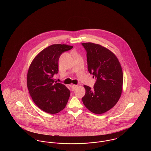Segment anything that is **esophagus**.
<instances>
[{
	"instance_id": "1",
	"label": "esophagus",
	"mask_w": 151,
	"mask_h": 151,
	"mask_svg": "<svg viewBox=\"0 0 151 151\" xmlns=\"http://www.w3.org/2000/svg\"><path fill=\"white\" fill-rule=\"evenodd\" d=\"M76 87H77L76 85H72V86H71V88L72 91H73Z\"/></svg>"
}]
</instances>
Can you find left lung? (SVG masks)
<instances>
[{
    "label": "left lung",
    "mask_w": 151,
    "mask_h": 151,
    "mask_svg": "<svg viewBox=\"0 0 151 151\" xmlns=\"http://www.w3.org/2000/svg\"><path fill=\"white\" fill-rule=\"evenodd\" d=\"M86 52L88 70L96 78L93 88L84 86V105L94 114L104 113L119 100L122 93L123 72L119 62L108 49L98 44L81 43Z\"/></svg>",
    "instance_id": "1"
}]
</instances>
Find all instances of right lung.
I'll return each mask as SVG.
<instances>
[{"label":"right lung","mask_w":151,"mask_h":151,"mask_svg":"<svg viewBox=\"0 0 151 151\" xmlns=\"http://www.w3.org/2000/svg\"><path fill=\"white\" fill-rule=\"evenodd\" d=\"M72 46L55 44L41 51L32 61L27 75L29 94L36 105L44 111L56 114L65 107L70 90L53 79L58 72L60 56Z\"/></svg>","instance_id":"add662e5"}]
</instances>
